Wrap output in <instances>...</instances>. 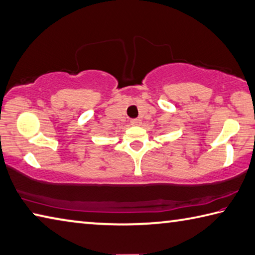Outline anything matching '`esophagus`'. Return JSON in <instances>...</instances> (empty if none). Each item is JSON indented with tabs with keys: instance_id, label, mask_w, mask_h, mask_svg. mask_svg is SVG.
Masks as SVG:
<instances>
[{
	"instance_id": "1",
	"label": "esophagus",
	"mask_w": 255,
	"mask_h": 255,
	"mask_svg": "<svg viewBox=\"0 0 255 255\" xmlns=\"http://www.w3.org/2000/svg\"><path fill=\"white\" fill-rule=\"evenodd\" d=\"M130 124L132 125V126H139V125L141 124V120L140 119H131Z\"/></svg>"
}]
</instances>
